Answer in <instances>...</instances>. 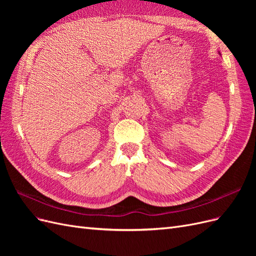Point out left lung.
<instances>
[{
  "instance_id": "1",
  "label": "left lung",
  "mask_w": 256,
  "mask_h": 256,
  "mask_svg": "<svg viewBox=\"0 0 256 256\" xmlns=\"http://www.w3.org/2000/svg\"><path fill=\"white\" fill-rule=\"evenodd\" d=\"M219 53H220V52H219Z\"/></svg>"
}]
</instances>
